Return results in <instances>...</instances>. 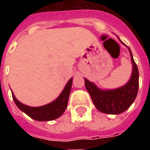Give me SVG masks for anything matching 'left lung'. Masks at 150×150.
I'll list each match as a JSON object with an SVG mask.
<instances>
[{"mask_svg": "<svg viewBox=\"0 0 150 150\" xmlns=\"http://www.w3.org/2000/svg\"><path fill=\"white\" fill-rule=\"evenodd\" d=\"M122 43V42H121ZM132 63V73L125 86L115 89H99L93 82L85 79V86L90 94L96 109L109 114H119L128 109L135 101L139 90V70L133 59L130 48L128 47Z\"/></svg>", "mask_w": 150, "mask_h": 150, "instance_id": "left-lung-1", "label": "left lung"}]
</instances>
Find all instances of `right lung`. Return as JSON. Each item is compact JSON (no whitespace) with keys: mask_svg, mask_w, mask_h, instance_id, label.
Here are the masks:
<instances>
[{"mask_svg":"<svg viewBox=\"0 0 150 150\" xmlns=\"http://www.w3.org/2000/svg\"><path fill=\"white\" fill-rule=\"evenodd\" d=\"M71 84H72V78H71L70 80L66 84L63 91L61 92L60 96L56 100L42 107H33L23 104L15 98L13 93H11L16 106L31 118L39 121H53L61 116L67 108L68 98L71 89Z\"/></svg>","mask_w":150,"mask_h":150,"instance_id":"1","label":"right lung"}]
</instances>
